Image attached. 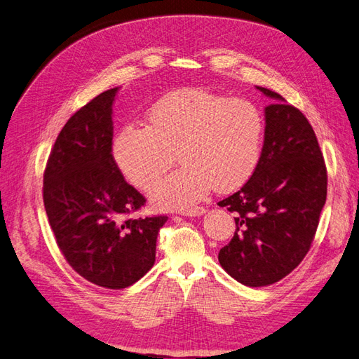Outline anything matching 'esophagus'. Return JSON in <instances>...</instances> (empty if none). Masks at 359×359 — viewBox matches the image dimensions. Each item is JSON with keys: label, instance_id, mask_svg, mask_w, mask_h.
Here are the masks:
<instances>
[{"label": "esophagus", "instance_id": "1", "mask_svg": "<svg viewBox=\"0 0 359 359\" xmlns=\"http://www.w3.org/2000/svg\"><path fill=\"white\" fill-rule=\"evenodd\" d=\"M205 212V208L202 207H196V208H190V210H181L180 215L181 216H187V217H193V216H201Z\"/></svg>", "mask_w": 359, "mask_h": 359}]
</instances>
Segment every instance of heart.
I'll list each match as a JSON object with an SVG mask.
<instances>
[{"label": "heart", "mask_w": 359, "mask_h": 359, "mask_svg": "<svg viewBox=\"0 0 359 359\" xmlns=\"http://www.w3.org/2000/svg\"><path fill=\"white\" fill-rule=\"evenodd\" d=\"M264 139L263 113L254 102L199 87L163 95L148 111V125L127 123L114 134L111 156L134 187L149 190L173 161L182 168L154 187L161 208H187L212 187L231 191L255 172Z\"/></svg>", "instance_id": "obj_1"}]
</instances>
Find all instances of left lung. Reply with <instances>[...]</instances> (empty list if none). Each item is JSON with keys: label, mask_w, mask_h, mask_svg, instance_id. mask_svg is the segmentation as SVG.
<instances>
[{"label": "left lung", "mask_w": 359, "mask_h": 359, "mask_svg": "<svg viewBox=\"0 0 359 359\" xmlns=\"http://www.w3.org/2000/svg\"><path fill=\"white\" fill-rule=\"evenodd\" d=\"M266 107L264 144L255 172L219 202L236 212V232L219 263L248 287L285 278L305 258L326 202L327 172L311 123L276 92Z\"/></svg>", "instance_id": "1"}]
</instances>
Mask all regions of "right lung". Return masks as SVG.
Here are the masks:
<instances>
[{"label":"right lung","mask_w":359,"mask_h":359,"mask_svg":"<svg viewBox=\"0 0 359 359\" xmlns=\"http://www.w3.org/2000/svg\"><path fill=\"white\" fill-rule=\"evenodd\" d=\"M116 92L95 96L57 135L43 172V205L67 264L92 284L122 290L156 263L168 216L130 217L147 199L111 156Z\"/></svg>","instance_id":"1"}]
</instances>
